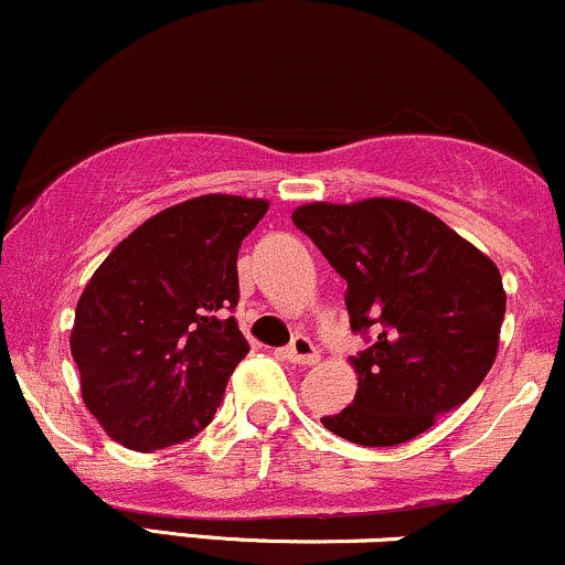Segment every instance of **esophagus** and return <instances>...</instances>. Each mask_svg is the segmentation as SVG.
I'll return each mask as SVG.
<instances>
[{
  "label": "esophagus",
  "instance_id": "obj_1",
  "mask_svg": "<svg viewBox=\"0 0 565 565\" xmlns=\"http://www.w3.org/2000/svg\"><path fill=\"white\" fill-rule=\"evenodd\" d=\"M281 355L291 364H305V366H313L316 361H319V350H316L313 342L308 340V337H295L291 340V345H287L281 350Z\"/></svg>",
  "mask_w": 565,
  "mask_h": 565
}]
</instances>
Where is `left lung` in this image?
Instances as JSON below:
<instances>
[{"mask_svg": "<svg viewBox=\"0 0 565 565\" xmlns=\"http://www.w3.org/2000/svg\"><path fill=\"white\" fill-rule=\"evenodd\" d=\"M291 220L348 281L350 329L374 332L350 359L353 404L323 427L350 444L395 446L465 404L497 359L508 305L497 265L412 201H313Z\"/></svg>", "mask_w": 565, "mask_h": 565, "instance_id": "left-lung-1", "label": "left lung"}]
</instances>
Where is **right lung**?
I'll list each match as a JSON object with an SVG mask.
<instances>
[{"label":"right lung","instance_id":"1","mask_svg":"<svg viewBox=\"0 0 565 565\" xmlns=\"http://www.w3.org/2000/svg\"><path fill=\"white\" fill-rule=\"evenodd\" d=\"M265 212V199H188L116 244L84 287L71 329L82 398L127 449L180 444L215 417L249 353L228 313L238 246Z\"/></svg>","mask_w":565,"mask_h":565}]
</instances>
